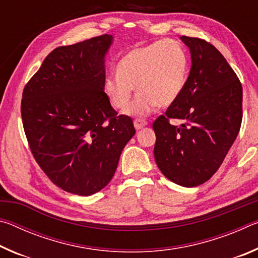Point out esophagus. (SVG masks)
I'll return each mask as SVG.
<instances>
[{
    "instance_id": "obj_1",
    "label": "esophagus",
    "mask_w": 258,
    "mask_h": 258,
    "mask_svg": "<svg viewBox=\"0 0 258 258\" xmlns=\"http://www.w3.org/2000/svg\"><path fill=\"white\" fill-rule=\"evenodd\" d=\"M133 124H134L135 130H141V128L145 127V126L148 125L147 121L143 120V119H135Z\"/></svg>"
}]
</instances>
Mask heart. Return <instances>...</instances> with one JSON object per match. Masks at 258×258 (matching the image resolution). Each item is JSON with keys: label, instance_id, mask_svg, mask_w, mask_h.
I'll use <instances>...</instances> for the list:
<instances>
[{"label": "heart", "instance_id": "heart-1", "mask_svg": "<svg viewBox=\"0 0 258 258\" xmlns=\"http://www.w3.org/2000/svg\"><path fill=\"white\" fill-rule=\"evenodd\" d=\"M189 61L183 47L173 40L135 46L117 64V73L104 78L103 90L111 106L123 110L133 97L131 116H147L157 107H168L184 89Z\"/></svg>", "mask_w": 258, "mask_h": 258}]
</instances>
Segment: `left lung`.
<instances>
[{"mask_svg": "<svg viewBox=\"0 0 258 258\" xmlns=\"http://www.w3.org/2000/svg\"><path fill=\"white\" fill-rule=\"evenodd\" d=\"M191 69L180 97L152 124L157 166L169 181L194 187L223 163L242 119V86L221 52L206 41L181 36ZM169 119L182 120L181 126Z\"/></svg>", "mask_w": 258, "mask_h": 258, "instance_id": "left-lung-1", "label": "left lung"}]
</instances>
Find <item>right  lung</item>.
<instances>
[{
  "instance_id": "1",
  "label": "right lung",
  "mask_w": 258,
  "mask_h": 258,
  "mask_svg": "<svg viewBox=\"0 0 258 258\" xmlns=\"http://www.w3.org/2000/svg\"><path fill=\"white\" fill-rule=\"evenodd\" d=\"M109 34L54 49L25 86L21 117L34 158L61 189L91 196L116 172L135 128L103 90Z\"/></svg>"
}]
</instances>
